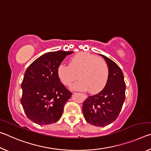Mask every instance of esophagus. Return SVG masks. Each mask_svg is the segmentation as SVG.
I'll use <instances>...</instances> for the list:
<instances>
[{
	"mask_svg": "<svg viewBox=\"0 0 151 151\" xmlns=\"http://www.w3.org/2000/svg\"><path fill=\"white\" fill-rule=\"evenodd\" d=\"M83 98L85 99H86V98H87V96H86V94H83Z\"/></svg>",
	"mask_w": 151,
	"mask_h": 151,
	"instance_id": "34e87169",
	"label": "esophagus"
}]
</instances>
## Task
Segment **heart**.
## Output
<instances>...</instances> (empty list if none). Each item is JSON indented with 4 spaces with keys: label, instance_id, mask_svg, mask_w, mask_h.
<instances>
[{
    "label": "heart",
    "instance_id": "b5f03b06",
    "mask_svg": "<svg viewBox=\"0 0 151 151\" xmlns=\"http://www.w3.org/2000/svg\"><path fill=\"white\" fill-rule=\"evenodd\" d=\"M57 76L65 86H70L76 78L78 81L72 86V89L88 91L92 94L101 91L106 86L109 78V68L105 61L96 55L81 52L70 58L69 65L60 64L57 68Z\"/></svg>",
    "mask_w": 151,
    "mask_h": 151
}]
</instances>
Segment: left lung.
Wrapping results in <instances>:
<instances>
[{"label": "left lung", "mask_w": 151, "mask_h": 151, "mask_svg": "<svg viewBox=\"0 0 151 151\" xmlns=\"http://www.w3.org/2000/svg\"><path fill=\"white\" fill-rule=\"evenodd\" d=\"M109 68L106 85L100 93L88 96L83 103V112L86 121L96 127L111 124L117 119L125 99L126 86L121 68L103 55Z\"/></svg>", "instance_id": "8db88e82"}]
</instances>
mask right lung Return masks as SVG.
<instances>
[{
	"mask_svg": "<svg viewBox=\"0 0 151 151\" xmlns=\"http://www.w3.org/2000/svg\"><path fill=\"white\" fill-rule=\"evenodd\" d=\"M73 51L48 52L37 58L25 71L20 103L27 116L39 125L55 123L72 93L57 76V68Z\"/></svg>",
	"mask_w": 151,
	"mask_h": 151,
	"instance_id": "add662e5",
	"label": "right lung"
}]
</instances>
